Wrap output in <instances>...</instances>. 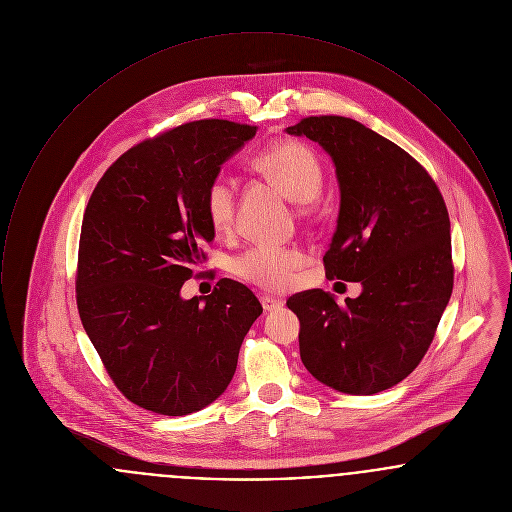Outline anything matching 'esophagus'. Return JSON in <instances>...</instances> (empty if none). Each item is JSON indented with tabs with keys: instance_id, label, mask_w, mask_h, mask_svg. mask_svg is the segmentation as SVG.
Instances as JSON below:
<instances>
[{
	"instance_id": "esophagus-1",
	"label": "esophagus",
	"mask_w": 512,
	"mask_h": 512,
	"mask_svg": "<svg viewBox=\"0 0 512 512\" xmlns=\"http://www.w3.org/2000/svg\"><path fill=\"white\" fill-rule=\"evenodd\" d=\"M261 305H263V309H265L267 313H272V311L280 309V307L284 305V301H280V299H276V297H272V295H263V297H261Z\"/></svg>"
}]
</instances>
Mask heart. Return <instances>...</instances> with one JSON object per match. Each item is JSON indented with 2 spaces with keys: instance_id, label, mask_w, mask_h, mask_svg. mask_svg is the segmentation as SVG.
Listing matches in <instances>:
<instances>
[{
  "instance_id": "b5f03b06",
  "label": "heart",
  "mask_w": 512,
  "mask_h": 512,
  "mask_svg": "<svg viewBox=\"0 0 512 512\" xmlns=\"http://www.w3.org/2000/svg\"><path fill=\"white\" fill-rule=\"evenodd\" d=\"M253 165L267 174L295 201H313L324 184V167L317 151L297 140H284L255 155ZM238 207V186L228 174L211 178L205 190V211L211 226L226 234L232 230ZM307 255L297 245L255 244L232 259V272L247 284L268 292H282L292 284Z\"/></svg>"
}]
</instances>
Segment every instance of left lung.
<instances>
[{"mask_svg": "<svg viewBox=\"0 0 512 512\" xmlns=\"http://www.w3.org/2000/svg\"><path fill=\"white\" fill-rule=\"evenodd\" d=\"M288 134L318 142L336 165L341 201L322 259L328 280L363 284L345 305L322 290L288 299L301 322V361L343 393L390 390L420 365L453 292L443 195L414 157L361 122L305 117Z\"/></svg>", "mask_w": 512, "mask_h": 512, "instance_id": "obj_1", "label": "left lung"}]
</instances>
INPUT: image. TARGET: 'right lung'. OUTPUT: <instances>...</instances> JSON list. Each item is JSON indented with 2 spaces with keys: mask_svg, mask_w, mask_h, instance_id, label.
Listing matches in <instances>:
<instances>
[{
  "mask_svg": "<svg viewBox=\"0 0 512 512\" xmlns=\"http://www.w3.org/2000/svg\"><path fill=\"white\" fill-rule=\"evenodd\" d=\"M257 126L186 122L130 147L88 201L78 245L76 305L109 378L134 405L182 416L228 388L251 324L247 286L222 278L211 295L180 290L215 238L205 190Z\"/></svg>",
  "mask_w": 512,
  "mask_h": 512,
  "instance_id": "1",
  "label": "right lung"
}]
</instances>
